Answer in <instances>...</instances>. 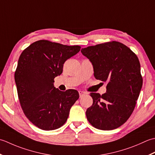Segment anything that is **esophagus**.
I'll return each mask as SVG.
<instances>
[{"mask_svg": "<svg viewBox=\"0 0 155 155\" xmlns=\"http://www.w3.org/2000/svg\"><path fill=\"white\" fill-rule=\"evenodd\" d=\"M79 94H80V97H81L83 95H84V94H86V92L85 91H79Z\"/></svg>", "mask_w": 155, "mask_h": 155, "instance_id": "esophagus-1", "label": "esophagus"}]
</instances>
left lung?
I'll list each match as a JSON object with an SVG mask.
<instances>
[{
    "label": "left lung",
    "instance_id": "8db88e82",
    "mask_svg": "<svg viewBox=\"0 0 155 155\" xmlns=\"http://www.w3.org/2000/svg\"><path fill=\"white\" fill-rule=\"evenodd\" d=\"M93 65L94 77L106 81V92L91 93L93 104L86 110L94 127L110 130L122 126L135 108L143 86L137 55L123 43L107 42L81 49Z\"/></svg>",
    "mask_w": 155,
    "mask_h": 155
}]
</instances>
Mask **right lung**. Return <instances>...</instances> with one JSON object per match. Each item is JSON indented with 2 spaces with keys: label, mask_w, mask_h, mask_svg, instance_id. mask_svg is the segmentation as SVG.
I'll list each match as a JSON object with an SVG mask.
<instances>
[{
  "label": "right lung",
  "mask_w": 155,
  "mask_h": 155,
  "mask_svg": "<svg viewBox=\"0 0 155 155\" xmlns=\"http://www.w3.org/2000/svg\"><path fill=\"white\" fill-rule=\"evenodd\" d=\"M80 48L39 40L19 57L15 73L18 99L26 117L40 129L52 130L62 126L79 98L77 90L60 91L53 83L54 78L61 74L65 61Z\"/></svg>",
  "instance_id": "obj_1"
}]
</instances>
